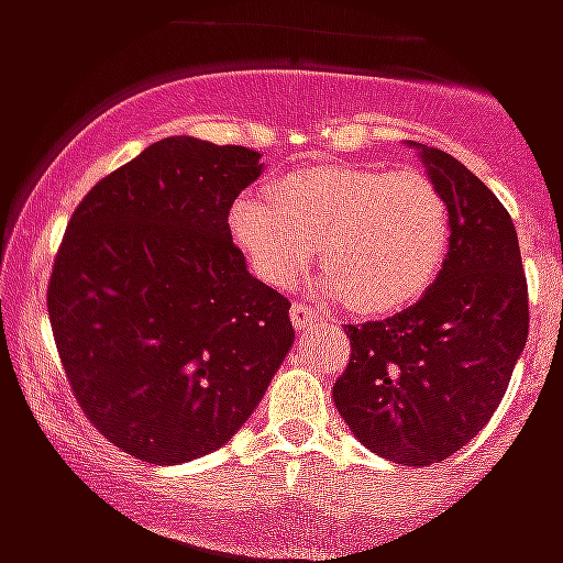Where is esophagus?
Returning a JSON list of instances; mask_svg holds the SVG:
<instances>
[{"instance_id":"1","label":"esophagus","mask_w":563,"mask_h":563,"mask_svg":"<svg viewBox=\"0 0 563 563\" xmlns=\"http://www.w3.org/2000/svg\"><path fill=\"white\" fill-rule=\"evenodd\" d=\"M318 321V312L316 309L303 307V303H295L291 307V324H295V330H303V327H312Z\"/></svg>"}]
</instances>
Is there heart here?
<instances>
[{
	"label": "heart",
	"mask_w": 563,
	"mask_h": 563,
	"mask_svg": "<svg viewBox=\"0 0 563 563\" xmlns=\"http://www.w3.org/2000/svg\"><path fill=\"white\" fill-rule=\"evenodd\" d=\"M230 233L260 280L289 289L321 256L327 286L360 312L415 303L441 272L450 216L420 172L374 163L300 169L272 192L239 195Z\"/></svg>",
	"instance_id": "obj_1"
}]
</instances>
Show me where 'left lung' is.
Listing matches in <instances>:
<instances>
[{
	"label": "left lung",
	"mask_w": 563,
	"mask_h": 563,
	"mask_svg": "<svg viewBox=\"0 0 563 563\" xmlns=\"http://www.w3.org/2000/svg\"><path fill=\"white\" fill-rule=\"evenodd\" d=\"M415 148L446 203V260L415 307L347 327L333 400L368 450L423 467L462 450L503 400L529 335V289L497 195L446 152Z\"/></svg>",
	"instance_id": "obj_1"
}]
</instances>
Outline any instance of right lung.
<instances>
[{
    "label": "right lung",
    "instance_id": "1",
    "mask_svg": "<svg viewBox=\"0 0 563 563\" xmlns=\"http://www.w3.org/2000/svg\"><path fill=\"white\" fill-rule=\"evenodd\" d=\"M260 172L251 148L166 136L66 224L46 295L66 379L92 427L148 464L228 444L295 342L291 303L230 236Z\"/></svg>",
    "mask_w": 563,
    "mask_h": 563
}]
</instances>
